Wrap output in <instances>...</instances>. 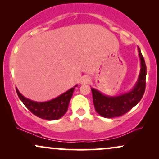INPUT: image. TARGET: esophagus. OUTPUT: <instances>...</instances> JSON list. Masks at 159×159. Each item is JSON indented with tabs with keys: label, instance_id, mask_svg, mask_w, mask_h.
Listing matches in <instances>:
<instances>
[{
	"label": "esophagus",
	"instance_id": "34e87169",
	"mask_svg": "<svg viewBox=\"0 0 159 159\" xmlns=\"http://www.w3.org/2000/svg\"><path fill=\"white\" fill-rule=\"evenodd\" d=\"M81 84H89L90 82V77H88V76H83L81 78Z\"/></svg>",
	"mask_w": 159,
	"mask_h": 159
}]
</instances>
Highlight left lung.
Segmentation results:
<instances>
[{
	"instance_id": "obj_1",
	"label": "left lung",
	"mask_w": 159,
	"mask_h": 159,
	"mask_svg": "<svg viewBox=\"0 0 159 159\" xmlns=\"http://www.w3.org/2000/svg\"><path fill=\"white\" fill-rule=\"evenodd\" d=\"M138 52L140 61V74L135 85L129 92L120 96H109L91 88L95 109L100 116L105 118L122 116L135 106L143 97L146 88L147 66L139 48Z\"/></svg>"
}]
</instances>
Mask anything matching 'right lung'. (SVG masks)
I'll use <instances>...</instances> for the list:
<instances>
[{
    "label": "right lung",
    "mask_w": 159,
    "mask_h": 159,
    "mask_svg": "<svg viewBox=\"0 0 159 159\" xmlns=\"http://www.w3.org/2000/svg\"><path fill=\"white\" fill-rule=\"evenodd\" d=\"M76 87L77 85L52 100L41 102L32 101L25 97L20 93L17 88L16 89L20 100L32 114L42 119L55 120L61 118L68 110L69 101L73 94L75 87Z\"/></svg>",
    "instance_id": "add662e5"
}]
</instances>
